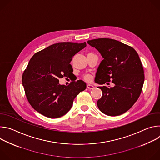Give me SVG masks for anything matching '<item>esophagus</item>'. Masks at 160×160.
Segmentation results:
<instances>
[{"label": "esophagus", "mask_w": 160, "mask_h": 160, "mask_svg": "<svg viewBox=\"0 0 160 160\" xmlns=\"http://www.w3.org/2000/svg\"><path fill=\"white\" fill-rule=\"evenodd\" d=\"M87 88L88 89H94V87L92 85H90V84H87Z\"/></svg>", "instance_id": "esophagus-1"}]
</instances>
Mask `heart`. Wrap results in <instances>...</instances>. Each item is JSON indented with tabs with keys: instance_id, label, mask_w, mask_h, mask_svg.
Returning a JSON list of instances; mask_svg holds the SVG:
<instances>
[{
	"instance_id": "heart-1",
	"label": "heart",
	"mask_w": 160,
	"mask_h": 160,
	"mask_svg": "<svg viewBox=\"0 0 160 160\" xmlns=\"http://www.w3.org/2000/svg\"><path fill=\"white\" fill-rule=\"evenodd\" d=\"M85 79L86 80H87V81H89V80H90V77L88 76V75H86V76L85 77Z\"/></svg>"
}]
</instances>
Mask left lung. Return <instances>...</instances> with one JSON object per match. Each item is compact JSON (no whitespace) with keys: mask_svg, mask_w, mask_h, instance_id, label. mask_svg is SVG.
<instances>
[{"mask_svg":"<svg viewBox=\"0 0 160 160\" xmlns=\"http://www.w3.org/2000/svg\"><path fill=\"white\" fill-rule=\"evenodd\" d=\"M104 59L96 74L97 83L112 87H99L102 92L97 104L99 110L108 116H118L128 111L138 99L144 82L143 66L135 50L118 40L98 38L88 40Z\"/></svg>","mask_w":160,"mask_h":160,"instance_id":"1","label":"left lung"}]
</instances>
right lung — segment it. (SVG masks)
Listing matches in <instances>:
<instances>
[{"mask_svg":"<svg viewBox=\"0 0 160 160\" xmlns=\"http://www.w3.org/2000/svg\"><path fill=\"white\" fill-rule=\"evenodd\" d=\"M86 46L85 42L57 43L32 56L22 74V83L35 110L50 118H59L70 111L86 83L77 80L66 86L59 84V79L72 73L73 57Z\"/></svg>","mask_w":160,"mask_h":160,"instance_id":"add662e5","label":"right lung"}]
</instances>
